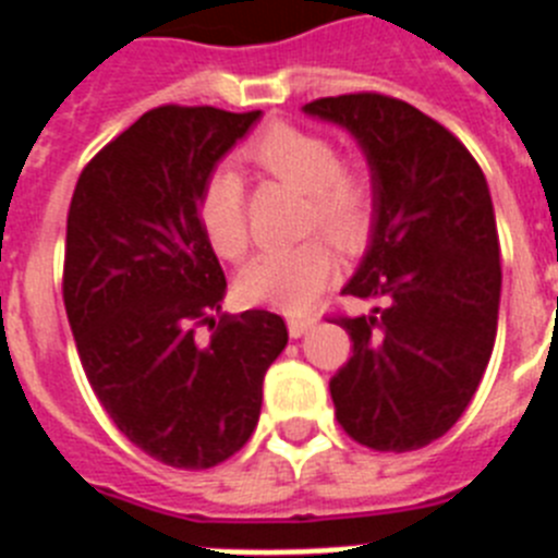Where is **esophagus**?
Segmentation results:
<instances>
[{"instance_id": "esophagus-1", "label": "esophagus", "mask_w": 558, "mask_h": 558, "mask_svg": "<svg viewBox=\"0 0 558 558\" xmlns=\"http://www.w3.org/2000/svg\"><path fill=\"white\" fill-rule=\"evenodd\" d=\"M313 324H315L313 315H307V318H290V322H288L290 338H302V335L307 332V329L313 327Z\"/></svg>"}]
</instances>
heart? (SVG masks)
Here are the masks:
<instances>
[{
	"label": "heart",
	"mask_w": 558,
	"mask_h": 558,
	"mask_svg": "<svg viewBox=\"0 0 558 558\" xmlns=\"http://www.w3.org/2000/svg\"><path fill=\"white\" fill-rule=\"evenodd\" d=\"M248 159L265 172L310 192L307 229H322L347 243L360 234L368 215V181L363 170L338 161L327 136L295 125L265 128L248 147ZM198 220L211 251L223 259H240L248 251L245 184L234 167L209 172L198 195ZM338 259L324 240L276 245L256 254L240 276L236 293L245 304L302 315L332 282Z\"/></svg>",
	"instance_id": "heart-1"
}]
</instances>
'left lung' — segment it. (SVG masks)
<instances>
[{"label": "left lung", "instance_id": "left-lung-1", "mask_svg": "<svg viewBox=\"0 0 558 558\" xmlns=\"http://www.w3.org/2000/svg\"><path fill=\"white\" fill-rule=\"evenodd\" d=\"M304 113L347 128L372 167V243L343 288L377 299L338 318L352 357L329 393L340 427L379 452L445 436L489 366L500 307V240L472 153L397 97H322Z\"/></svg>", "mask_w": 558, "mask_h": 558}]
</instances>
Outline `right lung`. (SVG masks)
Wrapping results in <instances>:
<instances>
[{"label":"right lung","instance_id":"add662e5","mask_svg":"<svg viewBox=\"0 0 558 558\" xmlns=\"http://www.w3.org/2000/svg\"><path fill=\"white\" fill-rule=\"evenodd\" d=\"M259 113L153 108L83 167L69 204L63 304L83 372L128 441L179 470L248 441L288 347L276 313H220L226 276L198 220L201 186Z\"/></svg>","mask_w":558,"mask_h":558}]
</instances>
